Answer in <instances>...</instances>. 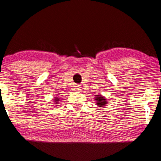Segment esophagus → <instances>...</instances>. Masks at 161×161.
I'll use <instances>...</instances> for the list:
<instances>
[{
	"instance_id": "34e87169",
	"label": "esophagus",
	"mask_w": 161,
	"mask_h": 161,
	"mask_svg": "<svg viewBox=\"0 0 161 161\" xmlns=\"http://www.w3.org/2000/svg\"><path fill=\"white\" fill-rule=\"evenodd\" d=\"M75 90V91H79V90H80V87L79 86H75V89H74Z\"/></svg>"
}]
</instances>
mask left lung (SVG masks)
I'll return each instance as SVG.
<instances>
[{
	"label": "left lung",
	"mask_w": 161,
	"mask_h": 161,
	"mask_svg": "<svg viewBox=\"0 0 161 161\" xmlns=\"http://www.w3.org/2000/svg\"><path fill=\"white\" fill-rule=\"evenodd\" d=\"M94 100H95V101H96V104L99 107H104L107 105V103H108L106 98L104 97V96L101 95V94H97V95H95Z\"/></svg>",
	"instance_id": "8db88e82"
}]
</instances>
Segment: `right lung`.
I'll return each instance as SVG.
<instances>
[{"instance_id": "obj_1", "label": "right lung", "mask_w": 161, "mask_h": 161, "mask_svg": "<svg viewBox=\"0 0 161 161\" xmlns=\"http://www.w3.org/2000/svg\"><path fill=\"white\" fill-rule=\"evenodd\" d=\"M59 100H60V98H59L58 96H55V97H53V100L54 104H58V103H60L59 102V101H60Z\"/></svg>"}]
</instances>
